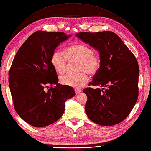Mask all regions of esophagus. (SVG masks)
<instances>
[{
	"label": "esophagus",
	"instance_id": "esophagus-1",
	"mask_svg": "<svg viewBox=\"0 0 151 151\" xmlns=\"http://www.w3.org/2000/svg\"><path fill=\"white\" fill-rule=\"evenodd\" d=\"M75 91L76 93V94H78L81 92H82V90H81V89H75Z\"/></svg>",
	"mask_w": 151,
	"mask_h": 151
}]
</instances>
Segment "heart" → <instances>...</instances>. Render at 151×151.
Returning <instances> with one entry per match:
<instances>
[{
  "label": "heart",
  "instance_id": "1",
  "mask_svg": "<svg viewBox=\"0 0 151 151\" xmlns=\"http://www.w3.org/2000/svg\"><path fill=\"white\" fill-rule=\"evenodd\" d=\"M65 55L58 50L54 52L50 58V63L58 73L62 74L65 70L67 60L79 62L77 75H65L60 77V82L62 85L70 86L76 89L82 88L88 81L84 72L90 75L97 73L101 67V60L98 54L94 53L91 48L83 43L70 46L65 50ZM83 72H82V71Z\"/></svg>",
  "mask_w": 151,
  "mask_h": 151
}]
</instances>
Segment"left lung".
Segmentation results:
<instances>
[{"mask_svg": "<svg viewBox=\"0 0 151 151\" xmlns=\"http://www.w3.org/2000/svg\"><path fill=\"white\" fill-rule=\"evenodd\" d=\"M76 36L97 50L101 60L100 68L89 84L98 88L83 90L88 97L86 115L102 126L121 123L138 97L139 65L136 57L113 32H79Z\"/></svg>", "mask_w": 151, "mask_h": 151, "instance_id": "left-lung-1", "label": "left lung"}]
</instances>
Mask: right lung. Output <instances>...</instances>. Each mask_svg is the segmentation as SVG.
<instances>
[{
  "label": "right lung",
  "mask_w": 151,
  "mask_h": 151,
  "mask_svg": "<svg viewBox=\"0 0 151 151\" xmlns=\"http://www.w3.org/2000/svg\"><path fill=\"white\" fill-rule=\"evenodd\" d=\"M70 36L62 32H35L13 60L8 82L15 110L32 126L43 127L58 120L65 101L76 95L72 87L58 83L50 63L54 50Z\"/></svg>",
  "instance_id": "1"
}]
</instances>
